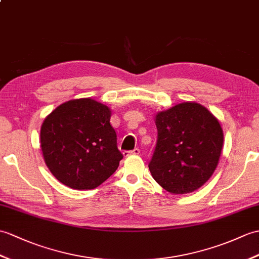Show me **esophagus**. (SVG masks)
I'll return each instance as SVG.
<instances>
[{
	"label": "esophagus",
	"mask_w": 259,
	"mask_h": 259,
	"mask_svg": "<svg viewBox=\"0 0 259 259\" xmlns=\"http://www.w3.org/2000/svg\"><path fill=\"white\" fill-rule=\"evenodd\" d=\"M140 153V150L138 149V148H136L135 150H132V151H124L123 152V155L124 157H129V155H134V154H139Z\"/></svg>",
	"instance_id": "esophagus-1"
}]
</instances>
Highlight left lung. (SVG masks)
<instances>
[{
    "mask_svg": "<svg viewBox=\"0 0 259 259\" xmlns=\"http://www.w3.org/2000/svg\"><path fill=\"white\" fill-rule=\"evenodd\" d=\"M158 141L149 170L172 194L191 193L207 182L219 164L223 129L212 112L186 101L155 115Z\"/></svg>",
    "mask_w": 259,
    "mask_h": 259,
    "instance_id": "left-lung-1",
    "label": "left lung"
}]
</instances>
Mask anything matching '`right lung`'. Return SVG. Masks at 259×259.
<instances>
[{
	"instance_id": "right-lung-1",
	"label": "right lung",
	"mask_w": 259,
	"mask_h": 259,
	"mask_svg": "<svg viewBox=\"0 0 259 259\" xmlns=\"http://www.w3.org/2000/svg\"><path fill=\"white\" fill-rule=\"evenodd\" d=\"M110 117L108 106L80 98L59 105L45 118L40 148L59 182L74 190H93L115 173L123 155Z\"/></svg>"
}]
</instances>
